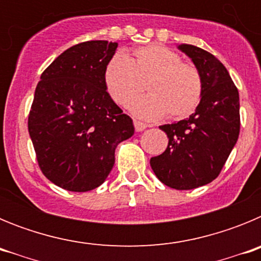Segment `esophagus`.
<instances>
[{
	"label": "esophagus",
	"mask_w": 261,
	"mask_h": 261,
	"mask_svg": "<svg viewBox=\"0 0 261 261\" xmlns=\"http://www.w3.org/2000/svg\"><path fill=\"white\" fill-rule=\"evenodd\" d=\"M133 124H135L136 132H142L144 129L147 128L146 124L142 123V121H140V120H133Z\"/></svg>",
	"instance_id": "34e87169"
}]
</instances>
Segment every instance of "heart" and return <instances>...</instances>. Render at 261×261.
Returning <instances> with one entry per match:
<instances>
[{
	"mask_svg": "<svg viewBox=\"0 0 261 261\" xmlns=\"http://www.w3.org/2000/svg\"><path fill=\"white\" fill-rule=\"evenodd\" d=\"M149 93L129 106L142 119H159L168 114L183 119L197 108L202 95L199 70L162 44L140 47L130 56L115 55L103 71V84L116 105L125 107L142 89Z\"/></svg>",
	"mask_w": 261,
	"mask_h": 261,
	"instance_id": "obj_1",
	"label": "heart"
}]
</instances>
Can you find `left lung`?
Instances as JSON below:
<instances>
[{
    "mask_svg": "<svg viewBox=\"0 0 261 261\" xmlns=\"http://www.w3.org/2000/svg\"><path fill=\"white\" fill-rule=\"evenodd\" d=\"M199 70L202 95L188 119L165 124L168 145L150 159L159 180L174 190H193L218 176L238 141L239 93L222 62L199 47L177 45Z\"/></svg>",
    "mask_w": 261,
    "mask_h": 261,
    "instance_id": "left-lung-1",
    "label": "left lung"
}]
</instances>
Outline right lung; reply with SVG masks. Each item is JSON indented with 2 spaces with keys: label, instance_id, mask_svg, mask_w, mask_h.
<instances>
[{
  "label": "right lung",
  "instance_id": "1",
  "mask_svg": "<svg viewBox=\"0 0 261 261\" xmlns=\"http://www.w3.org/2000/svg\"><path fill=\"white\" fill-rule=\"evenodd\" d=\"M117 43L91 40L62 52L43 71L29 133L43 174L71 192L95 190L115 165V149L135 133L111 99L103 71Z\"/></svg>",
  "mask_w": 261,
  "mask_h": 261
}]
</instances>
